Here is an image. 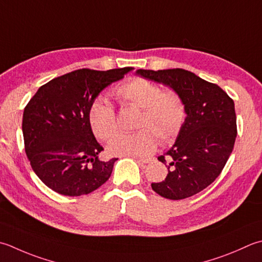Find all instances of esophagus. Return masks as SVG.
Returning <instances> with one entry per match:
<instances>
[{"instance_id": "obj_1", "label": "esophagus", "mask_w": 262, "mask_h": 262, "mask_svg": "<svg viewBox=\"0 0 262 262\" xmlns=\"http://www.w3.org/2000/svg\"><path fill=\"white\" fill-rule=\"evenodd\" d=\"M136 159L142 163H150L152 161L151 158H136Z\"/></svg>"}]
</instances>
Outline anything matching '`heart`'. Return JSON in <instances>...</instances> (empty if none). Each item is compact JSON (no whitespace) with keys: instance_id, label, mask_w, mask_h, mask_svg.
Wrapping results in <instances>:
<instances>
[{"instance_id":"1","label":"heart","mask_w":262,"mask_h":262,"mask_svg":"<svg viewBox=\"0 0 262 262\" xmlns=\"http://www.w3.org/2000/svg\"><path fill=\"white\" fill-rule=\"evenodd\" d=\"M117 97L125 106L140 109L134 134H118L107 144L112 156L144 157L156 151L159 142L168 144L175 140L185 120V105L177 92L162 91L161 86L144 78H135L117 90ZM94 135L102 141L117 132V116L105 97H97L89 111Z\"/></svg>"}]
</instances>
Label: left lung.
Wrapping results in <instances>:
<instances>
[{"instance_id":"obj_1","label":"left lung","mask_w":262,"mask_h":262,"mask_svg":"<svg viewBox=\"0 0 262 262\" xmlns=\"http://www.w3.org/2000/svg\"><path fill=\"white\" fill-rule=\"evenodd\" d=\"M137 75L167 85L181 95L186 118L175 144L159 161L168 163V175L152 189L169 200H182L208 187L233 151L237 134L234 101L216 84L184 69L144 70Z\"/></svg>"}]
</instances>
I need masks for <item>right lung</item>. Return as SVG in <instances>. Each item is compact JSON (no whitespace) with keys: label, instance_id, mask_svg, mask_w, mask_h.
Instances as JSON below:
<instances>
[{"label":"right lung","instance_id":"right-lung-1","mask_svg":"<svg viewBox=\"0 0 262 262\" xmlns=\"http://www.w3.org/2000/svg\"><path fill=\"white\" fill-rule=\"evenodd\" d=\"M134 68L79 69L40 86L23 117L25 151L46 186L67 196L95 191L110 178L117 159L103 151L92 132L89 111L102 91Z\"/></svg>","mask_w":262,"mask_h":262}]
</instances>
